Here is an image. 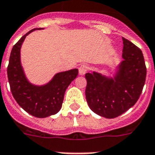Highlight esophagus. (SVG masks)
I'll return each instance as SVG.
<instances>
[{
	"label": "esophagus",
	"instance_id": "obj_1",
	"mask_svg": "<svg viewBox=\"0 0 155 155\" xmlns=\"http://www.w3.org/2000/svg\"><path fill=\"white\" fill-rule=\"evenodd\" d=\"M87 70H88V67L86 64H83L79 68V74L80 76H83L87 72Z\"/></svg>",
	"mask_w": 155,
	"mask_h": 155
}]
</instances>
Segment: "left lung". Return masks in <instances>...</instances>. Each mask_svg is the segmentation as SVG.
<instances>
[{
	"label": "left lung",
	"instance_id": "obj_1",
	"mask_svg": "<svg viewBox=\"0 0 155 155\" xmlns=\"http://www.w3.org/2000/svg\"><path fill=\"white\" fill-rule=\"evenodd\" d=\"M122 60L113 77L87 73L86 98L89 107L100 116L114 118L133 107L145 83L147 68L142 51L122 37Z\"/></svg>",
	"mask_w": 155,
	"mask_h": 155
}]
</instances>
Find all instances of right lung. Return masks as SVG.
<instances>
[{
    "label": "right lung",
    "mask_w": 155,
    "mask_h": 155,
    "mask_svg": "<svg viewBox=\"0 0 155 155\" xmlns=\"http://www.w3.org/2000/svg\"><path fill=\"white\" fill-rule=\"evenodd\" d=\"M37 28L29 31L13 47L8 66V78L15 100L26 112L37 118L55 115L61 109L67 87L76 79L77 68L55 74L52 79L42 86L29 83L21 64L20 51L26 36Z\"/></svg>",
    "instance_id": "obj_1"
}]
</instances>
